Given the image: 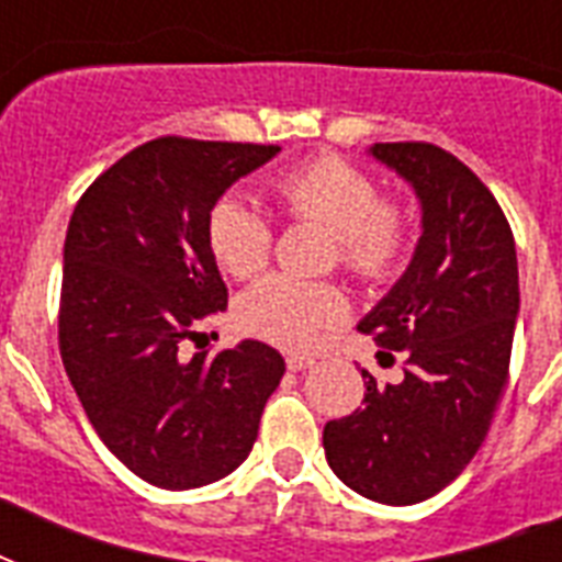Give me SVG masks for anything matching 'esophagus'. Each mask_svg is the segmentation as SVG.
<instances>
[{"mask_svg": "<svg viewBox=\"0 0 562 562\" xmlns=\"http://www.w3.org/2000/svg\"><path fill=\"white\" fill-rule=\"evenodd\" d=\"M315 364V361L308 359V356H300V352H291L289 359H285V368L291 370V373H300V370H308Z\"/></svg>", "mask_w": 562, "mask_h": 562, "instance_id": "34e87169", "label": "esophagus"}]
</instances>
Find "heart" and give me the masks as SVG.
I'll return each instance as SVG.
<instances>
[{"mask_svg": "<svg viewBox=\"0 0 562 562\" xmlns=\"http://www.w3.org/2000/svg\"><path fill=\"white\" fill-rule=\"evenodd\" d=\"M273 194L294 221H315L338 241V262L364 282L391 277L408 254V212L382 201L368 171L341 160L317 157L285 171ZM210 250L221 271L250 280L262 271L273 250V224L241 194H224L206 224ZM347 300L329 282L268 277L238 300V321L247 333L285 350H308L326 329L341 324Z\"/></svg>", "mask_w": 562, "mask_h": 562, "instance_id": "b5f03b06", "label": "heart"}]
</instances>
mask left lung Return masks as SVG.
<instances>
[{"mask_svg": "<svg viewBox=\"0 0 562 562\" xmlns=\"http://www.w3.org/2000/svg\"><path fill=\"white\" fill-rule=\"evenodd\" d=\"M375 160L405 178L423 206V236L402 280L359 324L405 356V375L364 408L329 419L326 461L350 490L382 505H417L452 484L487 437L507 384L519 268L505 212L443 148L375 143Z\"/></svg>", "mask_w": 562, "mask_h": 562, "instance_id": "obj_1", "label": "left lung"}]
</instances>
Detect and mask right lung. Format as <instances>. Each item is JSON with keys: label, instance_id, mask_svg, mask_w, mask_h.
I'll return each mask as SVG.
<instances>
[{"label": "right lung", "instance_id": "1", "mask_svg": "<svg viewBox=\"0 0 562 562\" xmlns=\"http://www.w3.org/2000/svg\"><path fill=\"white\" fill-rule=\"evenodd\" d=\"M280 145L160 136L95 178L64 245L57 341L110 452L143 481L192 490L224 479L259 435L285 361L262 341L218 356L180 347L227 308L210 250L212 206Z\"/></svg>", "mask_w": 562, "mask_h": 562}]
</instances>
